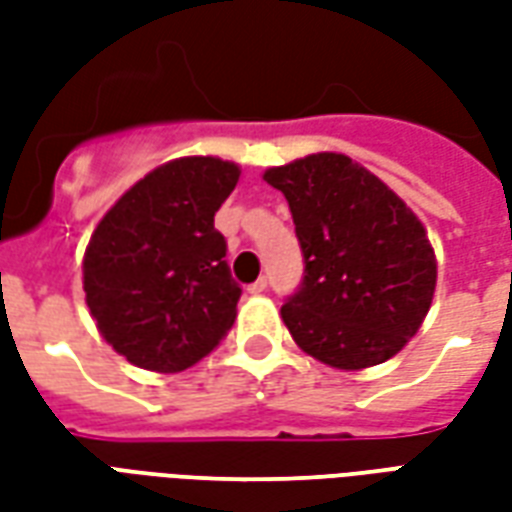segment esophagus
Instances as JSON below:
<instances>
[{
	"label": "esophagus",
	"instance_id": "34e87169",
	"mask_svg": "<svg viewBox=\"0 0 512 512\" xmlns=\"http://www.w3.org/2000/svg\"><path fill=\"white\" fill-rule=\"evenodd\" d=\"M266 288H268V279L260 277V279H257V282H252V285H249V288H246V290H249V293H255V296H257V293H263V290H266Z\"/></svg>",
	"mask_w": 512,
	"mask_h": 512
}]
</instances>
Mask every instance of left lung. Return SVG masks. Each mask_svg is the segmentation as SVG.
I'll return each instance as SVG.
<instances>
[{
    "mask_svg": "<svg viewBox=\"0 0 512 512\" xmlns=\"http://www.w3.org/2000/svg\"><path fill=\"white\" fill-rule=\"evenodd\" d=\"M304 255L282 321L301 351L337 370L381 365L414 337L436 290L425 227L386 183L343 153L268 169Z\"/></svg>",
    "mask_w": 512,
    "mask_h": 512,
    "instance_id": "obj_1",
    "label": "left lung"
}]
</instances>
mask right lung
<instances>
[{
	"label": "right lung",
	"instance_id": "add662e5",
	"mask_svg": "<svg viewBox=\"0 0 512 512\" xmlns=\"http://www.w3.org/2000/svg\"><path fill=\"white\" fill-rule=\"evenodd\" d=\"M241 169L191 156L153 169L109 208L84 252L87 307L136 367L178 373L222 343L241 285L213 216Z\"/></svg>",
	"mask_w": 512,
	"mask_h": 512
}]
</instances>
